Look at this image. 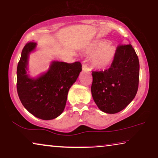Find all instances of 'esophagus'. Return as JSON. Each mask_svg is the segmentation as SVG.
Masks as SVG:
<instances>
[{
    "instance_id": "esophagus-1",
    "label": "esophagus",
    "mask_w": 158,
    "mask_h": 158,
    "mask_svg": "<svg viewBox=\"0 0 158 158\" xmlns=\"http://www.w3.org/2000/svg\"><path fill=\"white\" fill-rule=\"evenodd\" d=\"M82 69L84 70V71H90L91 68L89 67L88 66H87V64H82Z\"/></svg>"
}]
</instances>
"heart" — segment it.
Masks as SVG:
<instances>
[{"label": "heart", "mask_w": 158, "mask_h": 158, "mask_svg": "<svg viewBox=\"0 0 158 158\" xmlns=\"http://www.w3.org/2000/svg\"><path fill=\"white\" fill-rule=\"evenodd\" d=\"M89 55L92 56V64L98 69H106L111 64L116 56V48L106 41H100L91 44L86 49Z\"/></svg>", "instance_id": "heart-1"}]
</instances>
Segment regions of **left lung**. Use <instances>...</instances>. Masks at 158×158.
Listing matches in <instances>:
<instances>
[{"instance_id": "8db88e82", "label": "left lung", "mask_w": 158, "mask_h": 158, "mask_svg": "<svg viewBox=\"0 0 158 158\" xmlns=\"http://www.w3.org/2000/svg\"><path fill=\"white\" fill-rule=\"evenodd\" d=\"M140 64L131 44H120L109 69L93 71L91 94L101 110L116 114L124 109L136 95Z\"/></svg>"}]
</instances>
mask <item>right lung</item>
I'll list each match as a JSON object with an SVG mask.
<instances>
[{"mask_svg": "<svg viewBox=\"0 0 158 158\" xmlns=\"http://www.w3.org/2000/svg\"><path fill=\"white\" fill-rule=\"evenodd\" d=\"M36 43L29 42L22 50L17 67V91L21 103L30 114L42 120L58 117L64 110L70 87L81 71L80 62H52L49 69L37 79L27 74L29 54Z\"/></svg>", "mask_w": 158, "mask_h": 158, "instance_id": "obj_1", "label": "right lung"}]
</instances>
